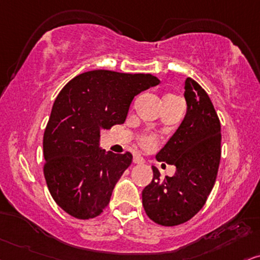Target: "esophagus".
Returning <instances> with one entry per match:
<instances>
[{"label": "esophagus", "mask_w": 260, "mask_h": 260, "mask_svg": "<svg viewBox=\"0 0 260 260\" xmlns=\"http://www.w3.org/2000/svg\"><path fill=\"white\" fill-rule=\"evenodd\" d=\"M133 162L136 164H143L144 162H145V159H144V157L140 156V154H134Z\"/></svg>", "instance_id": "obj_1"}]
</instances>
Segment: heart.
Segmentation results:
<instances>
[{"instance_id":"1","label":"heart","mask_w":260,"mask_h":260,"mask_svg":"<svg viewBox=\"0 0 260 260\" xmlns=\"http://www.w3.org/2000/svg\"><path fill=\"white\" fill-rule=\"evenodd\" d=\"M141 143H143L144 145L150 146L154 143V138L151 137V136H143V137H141Z\"/></svg>"}]
</instances>
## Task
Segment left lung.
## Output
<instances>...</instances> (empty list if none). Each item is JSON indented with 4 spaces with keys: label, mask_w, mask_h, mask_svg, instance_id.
<instances>
[{
    "label": "left lung",
    "mask_w": 260,
    "mask_h": 260,
    "mask_svg": "<svg viewBox=\"0 0 260 260\" xmlns=\"http://www.w3.org/2000/svg\"><path fill=\"white\" fill-rule=\"evenodd\" d=\"M185 119L157 153L158 162L176 167L174 176L153 179L143 189V206L157 224L173 226L189 221L200 211L213 188L221 159V123L205 90L187 78Z\"/></svg>",
    "instance_id": "8db88e82"
}]
</instances>
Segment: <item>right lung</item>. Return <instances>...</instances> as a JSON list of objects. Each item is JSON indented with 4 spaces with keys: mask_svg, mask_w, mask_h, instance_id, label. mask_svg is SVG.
Segmentation results:
<instances>
[{
    "mask_svg": "<svg viewBox=\"0 0 260 260\" xmlns=\"http://www.w3.org/2000/svg\"><path fill=\"white\" fill-rule=\"evenodd\" d=\"M158 84L151 74L97 70L77 75L58 93L43 138L44 176L68 215L88 219L107 208L133 156L101 149V131L123 123L133 98Z\"/></svg>",
    "mask_w": 260,
    "mask_h": 260,
    "instance_id": "add662e5",
    "label": "right lung"
}]
</instances>
